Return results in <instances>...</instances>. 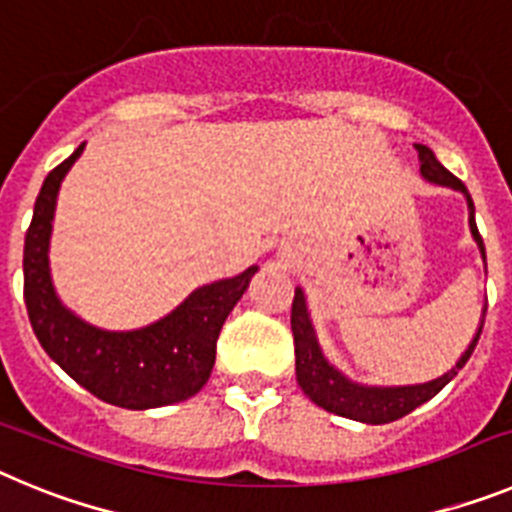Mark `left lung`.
Segmentation results:
<instances>
[{
	"label": "left lung",
	"mask_w": 512,
	"mask_h": 512,
	"mask_svg": "<svg viewBox=\"0 0 512 512\" xmlns=\"http://www.w3.org/2000/svg\"><path fill=\"white\" fill-rule=\"evenodd\" d=\"M415 148H418L420 176H423L425 182L438 184V187H449L454 189V192L464 194V200H467V207H469V230H472V238L474 243H477L479 253H482V261H485V269H487L485 243H482V235H479L477 230V220H474L472 194H469V189L464 187V184H461L436 156H433L431 148L420 146V143H415ZM485 312H487V305L485 310H482V320H479V328L477 333H474L472 341H469L467 351L459 356V361L451 366L449 372L423 384H397V387H382V384L354 382V379L346 377L338 366L330 364L328 356H325L323 348H320L315 325H312L305 292H302V287H297L295 302H292V336H295L297 384H300L302 392H305V395L318 405V408L328 410V413H336L341 415V418H351L369 425L392 423V420L413 413V410L420 408L423 402L436 397L438 392H441L443 387H446L456 374H459V369L467 364L474 346H477L482 325H485Z\"/></svg>",
	"instance_id": "8db88e82"
}]
</instances>
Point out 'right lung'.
<instances>
[{
	"mask_svg": "<svg viewBox=\"0 0 512 512\" xmlns=\"http://www.w3.org/2000/svg\"><path fill=\"white\" fill-rule=\"evenodd\" d=\"M87 143L45 176L25 235L27 318L45 354L99 400L128 410H151L189 400L215 366L220 328L259 266L194 289L156 323L135 330H104L81 320L56 295L51 277V233L61 182Z\"/></svg>",
	"mask_w": 512,
	"mask_h": 512,
	"instance_id": "add662e5",
	"label": "right lung"
}]
</instances>
